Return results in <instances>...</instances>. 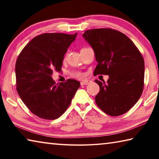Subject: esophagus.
Wrapping results in <instances>:
<instances>
[{
	"instance_id": "esophagus-1",
	"label": "esophagus",
	"mask_w": 159,
	"mask_h": 159,
	"mask_svg": "<svg viewBox=\"0 0 159 159\" xmlns=\"http://www.w3.org/2000/svg\"><path fill=\"white\" fill-rule=\"evenodd\" d=\"M90 82H91L90 80H83V81L80 82V85H88V84H89V83H90Z\"/></svg>"
}]
</instances>
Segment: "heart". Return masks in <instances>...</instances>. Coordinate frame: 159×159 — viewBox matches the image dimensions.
<instances>
[{"instance_id":"1","label":"heart","mask_w":159,"mask_h":159,"mask_svg":"<svg viewBox=\"0 0 159 159\" xmlns=\"http://www.w3.org/2000/svg\"><path fill=\"white\" fill-rule=\"evenodd\" d=\"M71 74L74 77L76 78H81L83 76V74L81 73H80V72H73Z\"/></svg>"}]
</instances>
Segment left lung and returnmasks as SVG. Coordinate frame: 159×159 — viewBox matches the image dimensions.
<instances>
[{"label":"left lung","instance_id":"obj_1","mask_svg":"<svg viewBox=\"0 0 159 159\" xmlns=\"http://www.w3.org/2000/svg\"><path fill=\"white\" fill-rule=\"evenodd\" d=\"M93 48L98 62L94 75H108L99 85L97 105L112 116L130 110L143 91L144 61L133 42L121 32L111 29H95L83 34Z\"/></svg>","mask_w":159,"mask_h":159}]
</instances>
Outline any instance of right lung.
<instances>
[{"mask_svg": "<svg viewBox=\"0 0 159 159\" xmlns=\"http://www.w3.org/2000/svg\"><path fill=\"white\" fill-rule=\"evenodd\" d=\"M73 35L43 34L24 48L16 61L17 91L28 109L37 116L55 120L71 104L80 82L68 79L55 84L52 74L60 71L65 53L76 39Z\"/></svg>", "mask_w": 159, "mask_h": 159, "instance_id": "right-lung-1", "label": "right lung"}]
</instances>
